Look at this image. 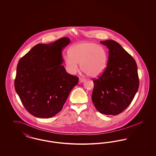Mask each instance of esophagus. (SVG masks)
<instances>
[{
  "label": "esophagus",
  "instance_id": "obj_1",
  "mask_svg": "<svg viewBox=\"0 0 156 156\" xmlns=\"http://www.w3.org/2000/svg\"><path fill=\"white\" fill-rule=\"evenodd\" d=\"M79 81H80V82L81 83H82V82H84L85 81V79H83V78H80Z\"/></svg>",
  "mask_w": 156,
  "mask_h": 156
}]
</instances>
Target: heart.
I'll return each mask as SVG.
<instances>
[{"label": "heart", "mask_w": 156, "mask_h": 156, "mask_svg": "<svg viewBox=\"0 0 156 156\" xmlns=\"http://www.w3.org/2000/svg\"><path fill=\"white\" fill-rule=\"evenodd\" d=\"M69 56L64 58L67 72L75 74L81 64L82 71L90 78H97L105 72L108 66V56L103 47L92 42H83L72 46Z\"/></svg>", "instance_id": "heart-1"}]
</instances>
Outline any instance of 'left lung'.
<instances>
[{
  "mask_svg": "<svg viewBox=\"0 0 156 156\" xmlns=\"http://www.w3.org/2000/svg\"><path fill=\"white\" fill-rule=\"evenodd\" d=\"M100 43L109 49L108 66L102 75L94 80L92 101L97 111L117 115L129 106L139 87L137 66L133 58L116 41Z\"/></svg>",
  "mask_w": 156,
  "mask_h": 156,
  "instance_id": "8db88e82",
  "label": "left lung"
}]
</instances>
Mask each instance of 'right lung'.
I'll return each instance as SVG.
<instances>
[{"mask_svg":"<svg viewBox=\"0 0 156 156\" xmlns=\"http://www.w3.org/2000/svg\"><path fill=\"white\" fill-rule=\"evenodd\" d=\"M70 43L63 37L46 44H38L19 61L15 90L32 115L49 118L61 111L79 79L62 65L63 49Z\"/></svg>","mask_w":156,"mask_h":156,"instance_id":"obj_1","label":"right lung"}]
</instances>
